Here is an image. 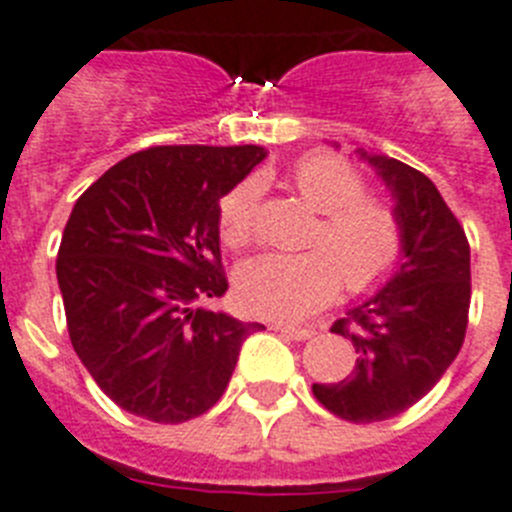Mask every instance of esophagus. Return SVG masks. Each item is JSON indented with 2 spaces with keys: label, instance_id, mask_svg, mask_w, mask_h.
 I'll use <instances>...</instances> for the list:
<instances>
[{
  "label": "esophagus",
  "instance_id": "34e87169",
  "mask_svg": "<svg viewBox=\"0 0 512 512\" xmlns=\"http://www.w3.org/2000/svg\"><path fill=\"white\" fill-rule=\"evenodd\" d=\"M273 330L281 332V335H286V337H291V340H296V342H304L314 335V330H311V327H293V324H275Z\"/></svg>",
  "mask_w": 512,
  "mask_h": 512
}]
</instances>
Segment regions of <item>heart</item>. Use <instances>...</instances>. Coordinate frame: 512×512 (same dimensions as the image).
<instances>
[{"instance_id": "b5f03b06", "label": "heart", "mask_w": 512, "mask_h": 512, "mask_svg": "<svg viewBox=\"0 0 512 512\" xmlns=\"http://www.w3.org/2000/svg\"><path fill=\"white\" fill-rule=\"evenodd\" d=\"M293 188L319 211L304 255H262L237 270V299L270 319H304L340 288L368 293L394 275L404 255L402 221L394 208L366 195V180L348 159L311 154L296 162ZM262 182H237L219 201V231L226 247L242 250L255 239Z\"/></svg>"}]
</instances>
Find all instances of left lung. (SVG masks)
Returning <instances> with one entry per match:
<instances>
[{"label":"left lung","instance_id":"8db88e82","mask_svg":"<svg viewBox=\"0 0 512 512\" xmlns=\"http://www.w3.org/2000/svg\"><path fill=\"white\" fill-rule=\"evenodd\" d=\"M358 154L391 190L404 255L379 293L332 324L335 335L353 342L355 371L311 391L342 420L379 422L420 402L459 355L471 301L469 242L422 172L399 159Z\"/></svg>","mask_w":512,"mask_h":512}]
</instances>
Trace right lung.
Returning <instances> with one entry per match:
<instances>
[{
    "label": "right lung",
    "instance_id": "1",
    "mask_svg": "<svg viewBox=\"0 0 512 512\" xmlns=\"http://www.w3.org/2000/svg\"><path fill=\"white\" fill-rule=\"evenodd\" d=\"M265 159L262 146H151L79 195L56 278L79 361L121 410L177 425L219 402L257 322L224 296L219 201Z\"/></svg>",
    "mask_w": 512,
    "mask_h": 512
}]
</instances>
